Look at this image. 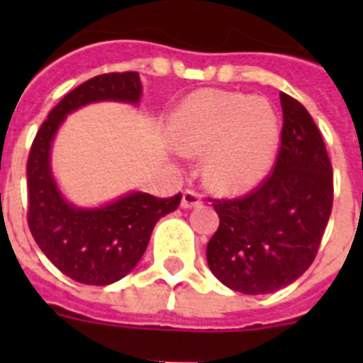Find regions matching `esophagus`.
<instances>
[{
  "mask_svg": "<svg viewBox=\"0 0 363 363\" xmlns=\"http://www.w3.org/2000/svg\"><path fill=\"white\" fill-rule=\"evenodd\" d=\"M201 203V194L192 189L184 191V196H182V207L184 209H192V207H198Z\"/></svg>",
  "mask_w": 363,
  "mask_h": 363,
  "instance_id": "obj_1",
  "label": "esophagus"
}]
</instances>
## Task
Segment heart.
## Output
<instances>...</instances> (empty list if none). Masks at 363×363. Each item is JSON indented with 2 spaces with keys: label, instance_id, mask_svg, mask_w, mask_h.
<instances>
[{
  "label": "heart",
  "instance_id": "b5f03b06",
  "mask_svg": "<svg viewBox=\"0 0 363 363\" xmlns=\"http://www.w3.org/2000/svg\"><path fill=\"white\" fill-rule=\"evenodd\" d=\"M278 118L269 101L201 91L176 111L172 138L182 152L205 154V182L221 194H242L265 179L278 149Z\"/></svg>",
  "mask_w": 363,
  "mask_h": 363
}]
</instances>
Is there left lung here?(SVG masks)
I'll return each mask as SVG.
<instances>
[{"instance_id":"obj_1","label":"left lung","mask_w":363,"mask_h":363,"mask_svg":"<svg viewBox=\"0 0 363 363\" xmlns=\"http://www.w3.org/2000/svg\"><path fill=\"white\" fill-rule=\"evenodd\" d=\"M284 127L277 162L249 194L211 200L220 227L207 264L229 289L267 294L293 284L318 252L333 209V165L307 108L280 94Z\"/></svg>"}]
</instances>
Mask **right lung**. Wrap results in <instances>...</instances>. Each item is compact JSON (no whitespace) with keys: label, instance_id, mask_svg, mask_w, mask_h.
Listing matches in <instances>:
<instances>
[{"label":"right lung","instance_id":"1","mask_svg":"<svg viewBox=\"0 0 363 363\" xmlns=\"http://www.w3.org/2000/svg\"><path fill=\"white\" fill-rule=\"evenodd\" d=\"M140 96L138 72L94 76L49 112L28 152V229L43 255L79 284L108 285L129 274L145 252L154 225L178 209L182 200V192L171 198L130 192L99 209H78L57 191L50 172V143L67 114L104 99L138 104Z\"/></svg>","mask_w":363,"mask_h":363}]
</instances>
